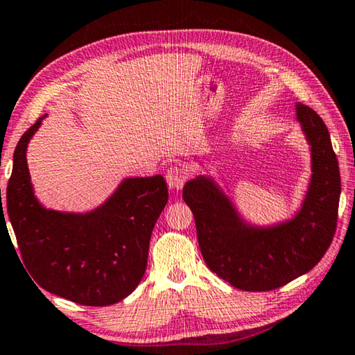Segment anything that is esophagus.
I'll list each match as a JSON object with an SVG mask.
<instances>
[{"instance_id":"esophagus-1","label":"esophagus","mask_w":355,"mask_h":355,"mask_svg":"<svg viewBox=\"0 0 355 355\" xmlns=\"http://www.w3.org/2000/svg\"><path fill=\"white\" fill-rule=\"evenodd\" d=\"M186 181H187V173L184 171L182 168H179V166L168 168V171H166V182H168V186L171 187L173 190L182 189V186H184V184H186Z\"/></svg>"}]
</instances>
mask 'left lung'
I'll use <instances>...</instances> for the list:
<instances>
[{
    "label": "left lung",
    "instance_id": "obj_1",
    "mask_svg": "<svg viewBox=\"0 0 355 355\" xmlns=\"http://www.w3.org/2000/svg\"><path fill=\"white\" fill-rule=\"evenodd\" d=\"M295 118L311 150V179L290 219L254 224L209 174L186 182L200 251L219 279L245 291H269L309 272L327 253L336 230L340 166L325 123L311 107L295 105Z\"/></svg>",
    "mask_w": 355,
    "mask_h": 355
}]
</instances>
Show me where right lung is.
<instances>
[{"label":"right lung","mask_w":355,"mask_h":355,"mask_svg":"<svg viewBox=\"0 0 355 355\" xmlns=\"http://www.w3.org/2000/svg\"><path fill=\"white\" fill-rule=\"evenodd\" d=\"M44 116L15 147L4 203L0 190V224L8 214L24 264L41 288L83 306L115 304L142 280L153 225L168 202L166 182L160 174L125 178L91 211L46 208L27 163L28 142Z\"/></svg>","instance_id":"right-lung-1"}]
</instances>
